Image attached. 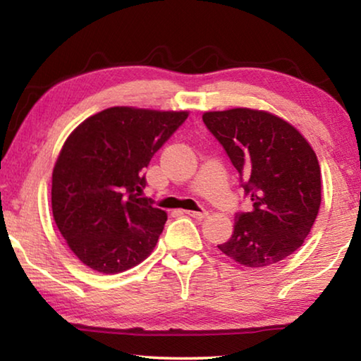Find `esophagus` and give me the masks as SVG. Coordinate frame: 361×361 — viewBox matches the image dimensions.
Segmentation results:
<instances>
[{
    "instance_id": "1",
    "label": "esophagus",
    "mask_w": 361,
    "mask_h": 361,
    "mask_svg": "<svg viewBox=\"0 0 361 361\" xmlns=\"http://www.w3.org/2000/svg\"><path fill=\"white\" fill-rule=\"evenodd\" d=\"M188 216H192V218H195V219H204L207 215H209V213H207L205 210H202V212H192V210H188V212H185Z\"/></svg>"
}]
</instances>
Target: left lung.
<instances>
[{
	"instance_id": "1",
	"label": "left lung",
	"mask_w": 361,
	"mask_h": 361,
	"mask_svg": "<svg viewBox=\"0 0 361 361\" xmlns=\"http://www.w3.org/2000/svg\"><path fill=\"white\" fill-rule=\"evenodd\" d=\"M207 129L239 172L252 209L235 213L234 232L218 245L239 264L264 267L302 245L322 202L314 149L288 122L248 108L210 111Z\"/></svg>"
}]
</instances>
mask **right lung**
Instances as JSON below:
<instances>
[{
	"instance_id": "obj_1",
	"label": "right lung",
	"mask_w": 361,
	"mask_h": 361,
	"mask_svg": "<svg viewBox=\"0 0 361 361\" xmlns=\"http://www.w3.org/2000/svg\"><path fill=\"white\" fill-rule=\"evenodd\" d=\"M186 118V111L114 106L90 116L66 140L52 173V213L85 266L118 274L156 247L167 215L140 197L143 170Z\"/></svg>"
}]
</instances>
